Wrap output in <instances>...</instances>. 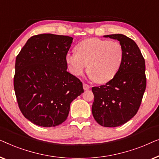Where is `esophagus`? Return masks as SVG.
I'll return each instance as SVG.
<instances>
[{"label":"esophagus","instance_id":"esophagus-1","mask_svg":"<svg viewBox=\"0 0 159 159\" xmlns=\"http://www.w3.org/2000/svg\"><path fill=\"white\" fill-rule=\"evenodd\" d=\"M83 88H84V90H89V89H90V86H89L88 84H85V83H84V84H83Z\"/></svg>","mask_w":159,"mask_h":159}]
</instances>
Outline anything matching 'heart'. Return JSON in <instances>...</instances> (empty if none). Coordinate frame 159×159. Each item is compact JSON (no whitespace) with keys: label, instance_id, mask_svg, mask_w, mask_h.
<instances>
[{"label":"heart","instance_id":"obj_1","mask_svg":"<svg viewBox=\"0 0 159 159\" xmlns=\"http://www.w3.org/2000/svg\"><path fill=\"white\" fill-rule=\"evenodd\" d=\"M75 52L68 53L66 62L73 75H82L88 66V73L93 80L104 84L117 74L123 60V49L117 42L89 38L80 42Z\"/></svg>","mask_w":159,"mask_h":159}]
</instances>
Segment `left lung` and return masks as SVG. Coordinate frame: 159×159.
<instances>
[{"instance_id": "obj_1", "label": "left lung", "mask_w": 159, "mask_h": 159, "mask_svg": "<svg viewBox=\"0 0 159 159\" xmlns=\"http://www.w3.org/2000/svg\"><path fill=\"white\" fill-rule=\"evenodd\" d=\"M104 37L117 39L123 49V60L118 72L105 85L92 88V114L104 127L126 123L138 112L146 87L145 60L137 44L125 35Z\"/></svg>"}]
</instances>
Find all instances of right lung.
Instances as JSON below:
<instances>
[{
	"instance_id": "add662e5",
	"label": "right lung",
	"mask_w": 159,
	"mask_h": 159,
	"mask_svg": "<svg viewBox=\"0 0 159 159\" xmlns=\"http://www.w3.org/2000/svg\"><path fill=\"white\" fill-rule=\"evenodd\" d=\"M73 38L52 34L28 39L16 59L13 86L26 119L41 127L65 122L70 103L84 92L82 82L67 71L66 56Z\"/></svg>"
}]
</instances>
